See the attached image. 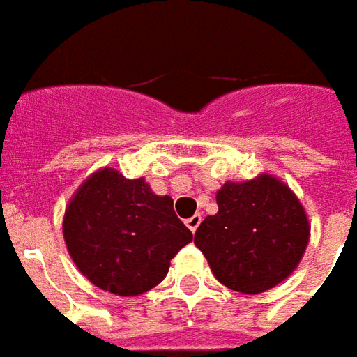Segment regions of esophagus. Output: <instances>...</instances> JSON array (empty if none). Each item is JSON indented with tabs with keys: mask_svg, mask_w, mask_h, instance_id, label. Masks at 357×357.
Returning a JSON list of instances; mask_svg holds the SVG:
<instances>
[{
	"mask_svg": "<svg viewBox=\"0 0 357 357\" xmlns=\"http://www.w3.org/2000/svg\"><path fill=\"white\" fill-rule=\"evenodd\" d=\"M201 220H203V218H201V214H195V216H191V218H187V220H185L187 228H189V230H191V231H193V234H195L197 228H199V224H201Z\"/></svg>",
	"mask_w": 357,
	"mask_h": 357,
	"instance_id": "34e87169",
	"label": "esophagus"
}]
</instances>
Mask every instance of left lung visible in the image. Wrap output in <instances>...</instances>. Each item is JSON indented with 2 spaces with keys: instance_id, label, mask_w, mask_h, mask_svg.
<instances>
[{
  "instance_id": "obj_1",
  "label": "left lung",
  "mask_w": 357,
  "mask_h": 357,
  "mask_svg": "<svg viewBox=\"0 0 357 357\" xmlns=\"http://www.w3.org/2000/svg\"><path fill=\"white\" fill-rule=\"evenodd\" d=\"M218 213L195 231V245L216 280L241 294H261L290 276L309 243L303 204L282 179L259 174L226 181L216 193Z\"/></svg>"
}]
</instances>
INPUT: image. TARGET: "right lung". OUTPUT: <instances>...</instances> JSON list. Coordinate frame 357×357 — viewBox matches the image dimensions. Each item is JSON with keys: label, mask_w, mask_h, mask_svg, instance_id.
<instances>
[{"label": "right lung", "mask_w": 357, "mask_h": 357, "mask_svg": "<svg viewBox=\"0 0 357 357\" xmlns=\"http://www.w3.org/2000/svg\"><path fill=\"white\" fill-rule=\"evenodd\" d=\"M63 239L75 266L96 288L129 298L158 286L193 234L174 213L172 197L106 166L69 199Z\"/></svg>", "instance_id": "add662e5"}]
</instances>
